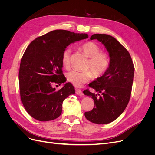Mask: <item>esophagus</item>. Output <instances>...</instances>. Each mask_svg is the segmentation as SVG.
<instances>
[{"instance_id":"34e87169","label":"esophagus","mask_w":155,"mask_h":155,"mask_svg":"<svg viewBox=\"0 0 155 155\" xmlns=\"http://www.w3.org/2000/svg\"><path fill=\"white\" fill-rule=\"evenodd\" d=\"M76 93L79 96H83V92L80 90V89H76Z\"/></svg>"}]
</instances>
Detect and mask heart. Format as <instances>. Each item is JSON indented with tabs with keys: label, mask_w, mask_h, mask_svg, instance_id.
<instances>
[{
	"label": "heart",
	"mask_w": 155,
	"mask_h": 155,
	"mask_svg": "<svg viewBox=\"0 0 155 155\" xmlns=\"http://www.w3.org/2000/svg\"><path fill=\"white\" fill-rule=\"evenodd\" d=\"M80 49L89 58L87 68H91L92 71L89 70L86 71L72 70L67 73L68 81L77 87H81L84 84L90 81L93 78V74L96 78H100L104 76L110 65L109 55L104 51H100V46L94 42H86L80 46ZM70 54L71 49L70 48L65 49L62 54L61 62L65 68H68L70 67Z\"/></svg>",
	"instance_id": "obj_1"
}]
</instances>
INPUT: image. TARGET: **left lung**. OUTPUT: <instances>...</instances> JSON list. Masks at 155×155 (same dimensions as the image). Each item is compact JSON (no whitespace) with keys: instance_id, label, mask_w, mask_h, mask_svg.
<instances>
[{"instance_id":"1","label":"left lung","mask_w":155,"mask_h":155,"mask_svg":"<svg viewBox=\"0 0 155 155\" xmlns=\"http://www.w3.org/2000/svg\"><path fill=\"white\" fill-rule=\"evenodd\" d=\"M97 39L104 45L110 57V65L104 76L90 83L97 94L86 90L84 94L94 101L91 111L85 112V118L92 123L107 124L122 114L129 101L134 67L129 51L114 37L96 34L91 40Z\"/></svg>"}]
</instances>
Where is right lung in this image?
<instances>
[{"instance_id": "1", "label": "right lung", "mask_w": 155, "mask_h": 155, "mask_svg": "<svg viewBox=\"0 0 155 155\" xmlns=\"http://www.w3.org/2000/svg\"><path fill=\"white\" fill-rule=\"evenodd\" d=\"M87 38L86 34L56 30L38 37L28 46L21 59L18 81L23 106L32 118L47 121L61 114L63 101L75 94L70 83L58 91L52 87L66 81L61 55L70 44Z\"/></svg>"}]
</instances>
